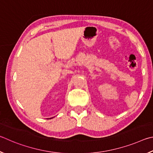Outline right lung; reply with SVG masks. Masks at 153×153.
<instances>
[{"label": "right lung", "instance_id": "right-lung-1", "mask_svg": "<svg viewBox=\"0 0 153 153\" xmlns=\"http://www.w3.org/2000/svg\"><path fill=\"white\" fill-rule=\"evenodd\" d=\"M52 118H53V117H52ZM50 119H52V118H50Z\"/></svg>", "mask_w": 153, "mask_h": 153}]
</instances>
